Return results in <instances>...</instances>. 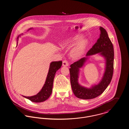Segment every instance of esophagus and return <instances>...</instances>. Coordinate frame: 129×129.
<instances>
[{
    "label": "esophagus",
    "instance_id": "1",
    "mask_svg": "<svg viewBox=\"0 0 129 129\" xmlns=\"http://www.w3.org/2000/svg\"><path fill=\"white\" fill-rule=\"evenodd\" d=\"M62 66L63 67H68L69 66V63L67 61V60H63L62 61Z\"/></svg>",
    "mask_w": 129,
    "mask_h": 129
}]
</instances>
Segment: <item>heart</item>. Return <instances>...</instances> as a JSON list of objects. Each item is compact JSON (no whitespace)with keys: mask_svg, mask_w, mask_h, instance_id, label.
Returning a JSON list of instances; mask_svg holds the SVG:
<instances>
[{"mask_svg":"<svg viewBox=\"0 0 129 129\" xmlns=\"http://www.w3.org/2000/svg\"><path fill=\"white\" fill-rule=\"evenodd\" d=\"M83 39L82 34H75L62 41L60 46L62 48H70L74 45L70 52V55L74 60L80 59L85 54L88 46V41Z\"/></svg>","mask_w":129,"mask_h":129,"instance_id":"b5f03b06","label":"heart"}]
</instances>
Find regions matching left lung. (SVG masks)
Returning a JSON list of instances; mask_svg holds the SVG:
<instances>
[{
    "label": "left lung",
    "instance_id": "obj_1",
    "mask_svg": "<svg viewBox=\"0 0 129 129\" xmlns=\"http://www.w3.org/2000/svg\"><path fill=\"white\" fill-rule=\"evenodd\" d=\"M100 37L92 48L87 52L86 57L81 58L72 64L70 69L72 88L75 96L80 99H91L101 95L107 88L112 78L114 70V48L107 31L100 27ZM100 53L106 59V70L102 80L97 85L90 88L81 86L78 83L79 69L84 64L90 55Z\"/></svg>",
    "mask_w": 129,
    "mask_h": 129
}]
</instances>
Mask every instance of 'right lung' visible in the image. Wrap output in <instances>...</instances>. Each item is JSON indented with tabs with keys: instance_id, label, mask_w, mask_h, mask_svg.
Listing matches in <instances>:
<instances>
[{
	"instance_id": "add662e5",
	"label": "right lung",
	"mask_w": 129,
	"mask_h": 129,
	"mask_svg": "<svg viewBox=\"0 0 129 129\" xmlns=\"http://www.w3.org/2000/svg\"><path fill=\"white\" fill-rule=\"evenodd\" d=\"M31 29L32 28H31L29 29L28 31ZM20 36V35H19L18 37H17V41ZM61 61H56L52 62L50 63L49 72L46 78L45 83L44 84L41 91L36 95L32 96H23L31 100L32 102L36 103L44 102L47 99H48L51 95L52 92L54 79L55 78V73L56 71L61 68Z\"/></svg>"
}]
</instances>
